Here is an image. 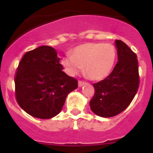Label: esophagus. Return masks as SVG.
Here are the masks:
<instances>
[{"instance_id": "1", "label": "esophagus", "mask_w": 153, "mask_h": 153, "mask_svg": "<svg viewBox=\"0 0 153 153\" xmlns=\"http://www.w3.org/2000/svg\"><path fill=\"white\" fill-rule=\"evenodd\" d=\"M86 84V83L84 82V81H79V82H78V86H79V87H81V86H84V85Z\"/></svg>"}]
</instances>
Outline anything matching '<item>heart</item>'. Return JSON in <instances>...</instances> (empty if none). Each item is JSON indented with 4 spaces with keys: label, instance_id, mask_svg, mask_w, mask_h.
I'll return each mask as SVG.
<instances>
[{
    "label": "heart",
    "instance_id": "heart-1",
    "mask_svg": "<svg viewBox=\"0 0 153 153\" xmlns=\"http://www.w3.org/2000/svg\"><path fill=\"white\" fill-rule=\"evenodd\" d=\"M116 58L117 51L112 44L86 43L76 47L71 51V56H63L61 63L70 76L77 74L83 67L87 77L101 80L111 73Z\"/></svg>",
    "mask_w": 153,
    "mask_h": 153
}]
</instances>
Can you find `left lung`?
<instances>
[{"mask_svg":"<svg viewBox=\"0 0 153 153\" xmlns=\"http://www.w3.org/2000/svg\"><path fill=\"white\" fill-rule=\"evenodd\" d=\"M118 62L112 73L93 83L95 94L90 102L92 112L99 117H115L128 107L139 87V67L136 53L125 43L115 40Z\"/></svg>","mask_w":153,"mask_h":153,"instance_id":"1","label":"left lung"}]
</instances>
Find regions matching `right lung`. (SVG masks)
Here are the masks:
<instances>
[{
    "mask_svg": "<svg viewBox=\"0 0 153 153\" xmlns=\"http://www.w3.org/2000/svg\"><path fill=\"white\" fill-rule=\"evenodd\" d=\"M54 48L40 46L24 55L15 76L17 103L33 117L51 119L60 113L77 80L63 71Z\"/></svg>",
    "mask_w": 153,
    "mask_h": 153,
    "instance_id": "obj_1",
    "label": "right lung"
}]
</instances>
